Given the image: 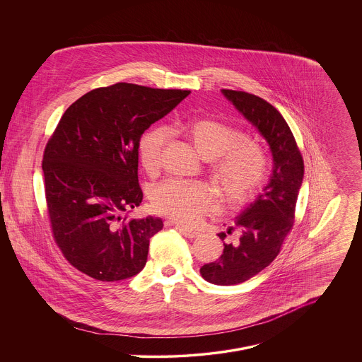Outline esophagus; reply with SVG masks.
<instances>
[{
	"label": "esophagus",
	"instance_id": "34e87169",
	"mask_svg": "<svg viewBox=\"0 0 362 362\" xmlns=\"http://www.w3.org/2000/svg\"><path fill=\"white\" fill-rule=\"evenodd\" d=\"M175 228L180 230L184 236H187V238H197V235H199V232L195 230H192V228H189V227H185V226H181V224H175Z\"/></svg>",
	"mask_w": 362,
	"mask_h": 362
}]
</instances>
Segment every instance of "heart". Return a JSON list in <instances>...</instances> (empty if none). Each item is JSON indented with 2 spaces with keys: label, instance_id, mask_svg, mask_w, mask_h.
<instances>
[{
  "label": "heart",
  "instance_id": "heart-1",
  "mask_svg": "<svg viewBox=\"0 0 362 362\" xmlns=\"http://www.w3.org/2000/svg\"><path fill=\"white\" fill-rule=\"evenodd\" d=\"M197 153L206 160H216L214 175L221 192L230 204L243 203L263 182L265 158L262 149L252 142H240L242 135L214 119H195L181 126ZM168 132L153 127L139 142L142 167L155 174L162 165V155ZM155 209L182 224L197 220L218 207V197L211 187L202 182L167 180L153 191Z\"/></svg>",
  "mask_w": 362,
  "mask_h": 362
}]
</instances>
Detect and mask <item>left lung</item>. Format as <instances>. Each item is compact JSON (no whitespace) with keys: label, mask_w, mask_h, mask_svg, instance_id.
Listing matches in <instances>:
<instances>
[{"label":"left lung","mask_w":362,"mask_h":362,"mask_svg":"<svg viewBox=\"0 0 362 362\" xmlns=\"http://www.w3.org/2000/svg\"><path fill=\"white\" fill-rule=\"evenodd\" d=\"M221 94L260 134L272 160L263 191L235 218L240 238L235 243L224 242L223 255L200 268L210 284L235 285L259 274L278 256L293 226L304 165L288 123L271 103L243 91L221 90ZM227 232L230 233L232 227ZM218 236L223 240L227 238L226 232Z\"/></svg>","instance_id":"1"}]
</instances>
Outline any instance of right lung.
<instances>
[{"mask_svg":"<svg viewBox=\"0 0 362 362\" xmlns=\"http://www.w3.org/2000/svg\"><path fill=\"white\" fill-rule=\"evenodd\" d=\"M188 95L117 83L67 107L47 144L42 171L54 238L78 271L113 282L145 267L149 240L163 221L152 216L127 220L144 197L139 139Z\"/></svg>","mask_w":362,"mask_h":362,"instance_id":"right-lung-1","label":"right lung"}]
</instances>
